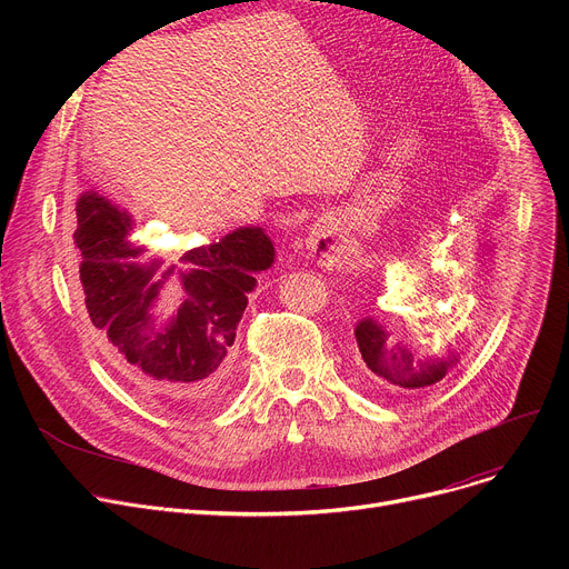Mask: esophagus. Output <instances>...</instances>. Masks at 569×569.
<instances>
[{
    "label": "esophagus",
    "instance_id": "1",
    "mask_svg": "<svg viewBox=\"0 0 569 569\" xmlns=\"http://www.w3.org/2000/svg\"><path fill=\"white\" fill-rule=\"evenodd\" d=\"M307 247L313 253V258L320 264H335L337 262V251H335V242H332V230L327 226H316L309 237H307Z\"/></svg>",
    "mask_w": 569,
    "mask_h": 569
}]
</instances>
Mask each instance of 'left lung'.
<instances>
[{
  "label": "left lung",
  "mask_w": 569,
  "mask_h": 569,
  "mask_svg": "<svg viewBox=\"0 0 569 569\" xmlns=\"http://www.w3.org/2000/svg\"><path fill=\"white\" fill-rule=\"evenodd\" d=\"M355 339L371 373L385 382L401 387V390H427V387L442 380L447 369L452 367V360H442V357L440 360L438 357L417 360L408 348L392 343L390 335L373 318L357 322Z\"/></svg>",
  "instance_id": "1"
}]
</instances>
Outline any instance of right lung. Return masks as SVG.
Returning <instances> with one entry per match:
<instances>
[{"label": "right lung", "instance_id": "1", "mask_svg": "<svg viewBox=\"0 0 569 569\" xmlns=\"http://www.w3.org/2000/svg\"><path fill=\"white\" fill-rule=\"evenodd\" d=\"M78 277L94 327L144 373L172 385L191 410L214 403L223 390L234 330L247 309L256 272L274 262V247L260 228L230 232L217 244L189 251L184 264L163 274L184 290V305L154 337L149 307L163 281H152L157 262L138 264L142 249L129 242L131 219L106 198L84 193L76 204Z\"/></svg>", "mask_w": 569, "mask_h": 569}]
</instances>
